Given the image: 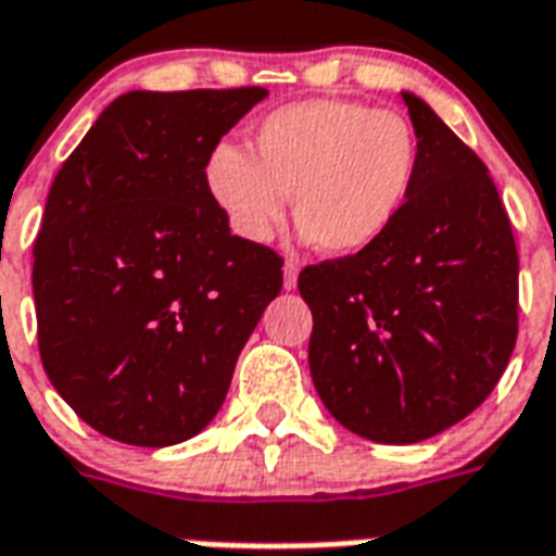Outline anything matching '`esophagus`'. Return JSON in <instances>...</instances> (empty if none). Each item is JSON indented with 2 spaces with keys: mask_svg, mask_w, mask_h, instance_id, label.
I'll list each match as a JSON object with an SVG mask.
<instances>
[{
  "mask_svg": "<svg viewBox=\"0 0 556 556\" xmlns=\"http://www.w3.org/2000/svg\"><path fill=\"white\" fill-rule=\"evenodd\" d=\"M295 283H299V264L287 261L283 264V290H295Z\"/></svg>",
  "mask_w": 556,
  "mask_h": 556,
  "instance_id": "1",
  "label": "esophagus"
}]
</instances>
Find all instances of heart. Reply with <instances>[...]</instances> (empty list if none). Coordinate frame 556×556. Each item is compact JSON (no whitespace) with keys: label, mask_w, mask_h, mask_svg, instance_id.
<instances>
[{"label":"heart","mask_w":556,"mask_h":556,"mask_svg":"<svg viewBox=\"0 0 556 556\" xmlns=\"http://www.w3.org/2000/svg\"><path fill=\"white\" fill-rule=\"evenodd\" d=\"M255 156L219 141L205 159V191L229 229L266 243L287 211L301 238L327 255H356L397 223L415 191L420 148L397 113L345 98L281 106L257 124Z\"/></svg>","instance_id":"b5f03b06"}]
</instances>
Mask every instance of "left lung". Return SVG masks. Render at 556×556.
<instances>
[{"mask_svg": "<svg viewBox=\"0 0 556 556\" xmlns=\"http://www.w3.org/2000/svg\"><path fill=\"white\" fill-rule=\"evenodd\" d=\"M420 167L374 247L307 266L309 374L339 424L417 443L476 412L516 345L519 255L488 167L415 92H403Z\"/></svg>", "mask_w": 556, "mask_h": 556, "instance_id": "1", "label": "left lung"}]
</instances>
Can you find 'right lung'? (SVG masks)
Segmentation results:
<instances>
[{
	"instance_id": "right-lung-1",
	"label": "right lung",
	"mask_w": 556,
	"mask_h": 556,
	"mask_svg": "<svg viewBox=\"0 0 556 556\" xmlns=\"http://www.w3.org/2000/svg\"><path fill=\"white\" fill-rule=\"evenodd\" d=\"M261 86L115 98L51 182L34 243L42 368L77 417L132 446L214 420L283 261L231 235L205 159Z\"/></svg>"
}]
</instances>
